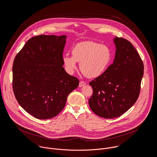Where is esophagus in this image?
Returning <instances> with one entry per match:
<instances>
[{"instance_id":"obj_1","label":"esophagus","mask_w":157,"mask_h":157,"mask_svg":"<svg viewBox=\"0 0 157 157\" xmlns=\"http://www.w3.org/2000/svg\"><path fill=\"white\" fill-rule=\"evenodd\" d=\"M85 85H86V82H84V81H80V82H79V87H82V86H85Z\"/></svg>"}]
</instances>
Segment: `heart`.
Returning a JSON list of instances; mask_svg holds the SVG:
<instances>
[{"label":"heart","instance_id":"obj_1","mask_svg":"<svg viewBox=\"0 0 157 157\" xmlns=\"http://www.w3.org/2000/svg\"><path fill=\"white\" fill-rule=\"evenodd\" d=\"M112 60V52L105 44L91 41L77 43L72 50V56L64 55L62 61L66 71L73 74L80 63L82 73L89 78L101 76L107 70Z\"/></svg>","mask_w":157,"mask_h":157}]
</instances>
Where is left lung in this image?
I'll return each mask as SVG.
<instances>
[{
    "label": "left lung",
    "mask_w": 157,
    "mask_h": 157,
    "mask_svg": "<svg viewBox=\"0 0 157 157\" xmlns=\"http://www.w3.org/2000/svg\"><path fill=\"white\" fill-rule=\"evenodd\" d=\"M114 42L116 50L113 63L89 82L93 89L89 107L104 119L120 117L136 103L144 75L143 61L132 44L117 36Z\"/></svg>",
    "instance_id": "8db88e82"
}]
</instances>
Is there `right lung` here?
<instances>
[{
    "label": "right lung",
    "mask_w": 157,
    "mask_h": 157,
    "mask_svg": "<svg viewBox=\"0 0 157 157\" xmlns=\"http://www.w3.org/2000/svg\"><path fill=\"white\" fill-rule=\"evenodd\" d=\"M66 35L31 38L16 55L12 67L13 91L20 106L34 117L48 119L64 107L79 81L63 67Z\"/></svg>",
    "instance_id": "right-lung-1"
}]
</instances>
